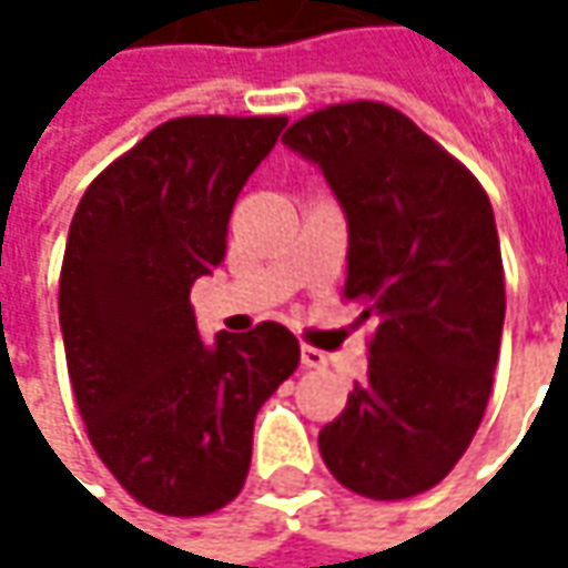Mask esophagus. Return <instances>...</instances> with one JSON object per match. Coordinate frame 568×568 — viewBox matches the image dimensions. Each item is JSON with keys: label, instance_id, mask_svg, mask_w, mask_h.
<instances>
[{"label": "esophagus", "instance_id": "obj_1", "mask_svg": "<svg viewBox=\"0 0 568 568\" xmlns=\"http://www.w3.org/2000/svg\"><path fill=\"white\" fill-rule=\"evenodd\" d=\"M300 363H303L306 369H318V366H325V354L316 351V347H303V351H300Z\"/></svg>", "mask_w": 568, "mask_h": 568}]
</instances>
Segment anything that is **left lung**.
I'll list each match as a JSON object with an SVG mask.
<instances>
[{
    "label": "left lung",
    "instance_id": "left-lung-1",
    "mask_svg": "<svg viewBox=\"0 0 568 568\" xmlns=\"http://www.w3.org/2000/svg\"><path fill=\"white\" fill-rule=\"evenodd\" d=\"M281 142L322 170L347 217L344 300L373 318L366 379L318 433L335 480L369 499L436 487L490 402L506 277L490 199L395 106L354 100Z\"/></svg>",
    "mask_w": 568,
    "mask_h": 568
}]
</instances>
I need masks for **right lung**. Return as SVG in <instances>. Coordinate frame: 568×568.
<instances>
[{"instance_id":"right-lung-1","label":"right lung","mask_w":568,"mask_h":568,"mask_svg":"<svg viewBox=\"0 0 568 568\" xmlns=\"http://www.w3.org/2000/svg\"><path fill=\"white\" fill-rule=\"evenodd\" d=\"M284 116H180L151 129L78 202L59 325L100 462L142 506L192 518L243 490L258 407L300 363L277 322L199 338L189 291L227 252L240 189Z\"/></svg>"}]
</instances>
